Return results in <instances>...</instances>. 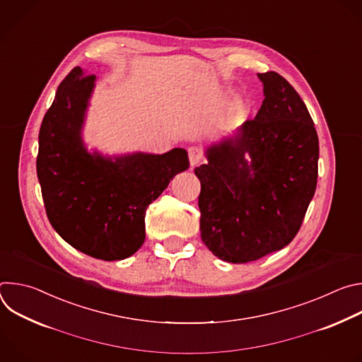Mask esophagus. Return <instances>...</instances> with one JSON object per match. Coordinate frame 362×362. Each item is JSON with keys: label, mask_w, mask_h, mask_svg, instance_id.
<instances>
[{"label": "esophagus", "mask_w": 362, "mask_h": 362, "mask_svg": "<svg viewBox=\"0 0 362 362\" xmlns=\"http://www.w3.org/2000/svg\"><path fill=\"white\" fill-rule=\"evenodd\" d=\"M187 151H189V162H190V166L194 168L196 165L200 163V160H202V158H203L202 150H200L199 147H196V146H192V147H189Z\"/></svg>", "instance_id": "esophagus-1"}]
</instances>
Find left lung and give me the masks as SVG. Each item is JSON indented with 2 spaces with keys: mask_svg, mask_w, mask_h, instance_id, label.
Listing matches in <instances>:
<instances>
[{
  "mask_svg": "<svg viewBox=\"0 0 362 362\" xmlns=\"http://www.w3.org/2000/svg\"><path fill=\"white\" fill-rule=\"evenodd\" d=\"M257 77L265 98L256 117L206 148L208 163L194 169L202 240L232 264L291 243L318 179L320 141L305 103L278 73Z\"/></svg>",
  "mask_w": 362,
  "mask_h": 362,
  "instance_id": "left-lung-1",
  "label": "left lung"
}]
</instances>
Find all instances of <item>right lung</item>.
<instances>
[{
    "instance_id": "add662e5",
    "label": "right lung",
    "mask_w": 362,
    "mask_h": 362,
    "mask_svg": "<svg viewBox=\"0 0 362 362\" xmlns=\"http://www.w3.org/2000/svg\"><path fill=\"white\" fill-rule=\"evenodd\" d=\"M95 76L76 67L62 81L38 134L37 176L47 218L77 250L122 261L144 242L147 206L189 168L187 151L88 153L81 130Z\"/></svg>"
}]
</instances>
